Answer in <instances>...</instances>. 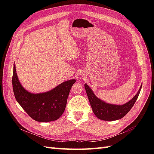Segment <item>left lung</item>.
I'll list each match as a JSON object with an SVG mask.
<instances>
[{
    "label": "left lung",
    "instance_id": "left-lung-1",
    "mask_svg": "<svg viewBox=\"0 0 154 154\" xmlns=\"http://www.w3.org/2000/svg\"><path fill=\"white\" fill-rule=\"evenodd\" d=\"M85 88L93 112L96 117L104 121H114L122 119L132 108L140 93L141 87L133 98L127 103L117 105L106 103L96 97L91 88L85 84Z\"/></svg>",
    "mask_w": 154,
    "mask_h": 154
}]
</instances>
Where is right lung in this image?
I'll list each match as a JSON object with an SVG mask.
<instances>
[{"mask_svg":"<svg viewBox=\"0 0 154 154\" xmlns=\"http://www.w3.org/2000/svg\"><path fill=\"white\" fill-rule=\"evenodd\" d=\"M74 79L65 82L50 91L32 94L27 91L18 80L14 64L12 84L16 100L26 113L36 122H49L58 119L66 109Z\"/></svg>","mask_w":154,"mask_h":154,"instance_id":"1","label":"right lung"}]
</instances>
